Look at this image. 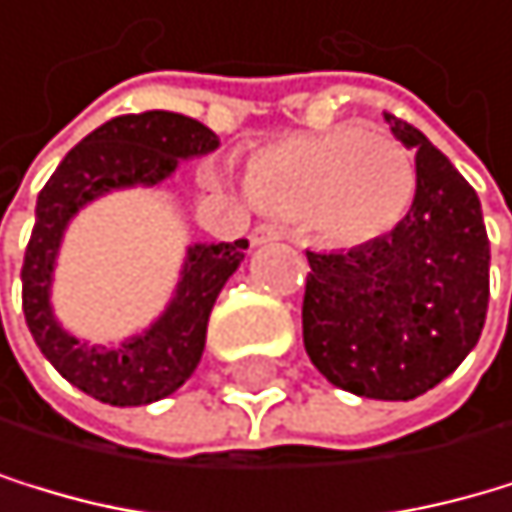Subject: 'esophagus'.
Masks as SVG:
<instances>
[{
	"label": "esophagus",
	"instance_id": "34e87169",
	"mask_svg": "<svg viewBox=\"0 0 512 512\" xmlns=\"http://www.w3.org/2000/svg\"><path fill=\"white\" fill-rule=\"evenodd\" d=\"M283 239V229L273 226V223H261L251 229V245H270V242H280Z\"/></svg>",
	"mask_w": 512,
	"mask_h": 512
}]
</instances>
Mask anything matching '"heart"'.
<instances>
[{
	"instance_id": "obj_1",
	"label": "heart",
	"mask_w": 512,
	"mask_h": 512,
	"mask_svg": "<svg viewBox=\"0 0 512 512\" xmlns=\"http://www.w3.org/2000/svg\"><path fill=\"white\" fill-rule=\"evenodd\" d=\"M245 188L270 213L311 217L340 242H368L406 217L415 160L396 138L336 125L254 150Z\"/></svg>"
}]
</instances>
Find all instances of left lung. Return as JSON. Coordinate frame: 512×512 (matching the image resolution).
I'll return each instance as SVG.
<instances>
[{
    "label": "left lung",
    "mask_w": 512,
    "mask_h": 512,
    "mask_svg": "<svg viewBox=\"0 0 512 512\" xmlns=\"http://www.w3.org/2000/svg\"><path fill=\"white\" fill-rule=\"evenodd\" d=\"M415 150V198L381 239L308 251L302 336L333 387L415 400L475 349L488 314L491 245L482 201L422 131L384 112Z\"/></svg>",
    "instance_id": "1"
}]
</instances>
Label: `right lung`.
I'll return each mask as SVG.
<instances>
[{
  "mask_svg": "<svg viewBox=\"0 0 512 512\" xmlns=\"http://www.w3.org/2000/svg\"><path fill=\"white\" fill-rule=\"evenodd\" d=\"M220 138L179 112L116 116L65 153L37 198V223L21 267L24 318L40 352L68 384L109 406H147L176 393L194 374L220 289L245 261L248 239L194 242L160 318L116 346L68 333L53 311V277L68 223L109 191L157 188L182 160L217 150Z\"/></svg>",
  "mask_w": 512,
  "mask_h": 512,
  "instance_id": "1",
  "label": "right lung"
}]
</instances>
